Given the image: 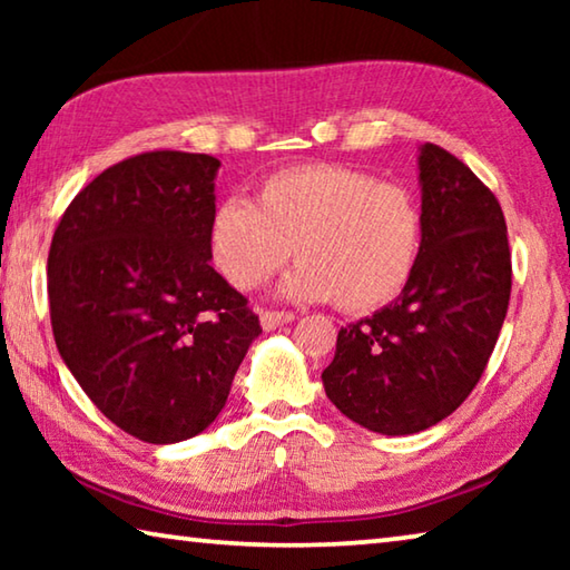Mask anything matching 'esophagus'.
Wrapping results in <instances>:
<instances>
[{
    "label": "esophagus",
    "instance_id": "esophagus-1",
    "mask_svg": "<svg viewBox=\"0 0 570 570\" xmlns=\"http://www.w3.org/2000/svg\"><path fill=\"white\" fill-rule=\"evenodd\" d=\"M288 322H294V312H278V308H266V312H262L264 330H276V326Z\"/></svg>",
    "mask_w": 570,
    "mask_h": 570
}]
</instances>
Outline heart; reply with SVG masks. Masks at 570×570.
I'll return each instance as SVG.
<instances>
[{
  "instance_id": "heart-1",
  "label": "heart",
  "mask_w": 570,
  "mask_h": 570,
  "mask_svg": "<svg viewBox=\"0 0 570 570\" xmlns=\"http://www.w3.org/2000/svg\"><path fill=\"white\" fill-rule=\"evenodd\" d=\"M218 272L240 292L264 286L288 256L298 258L284 292L332 302L350 314L374 312L407 288L422 250V214L400 183L342 163L276 170L256 204L226 198L208 226Z\"/></svg>"
}]
</instances>
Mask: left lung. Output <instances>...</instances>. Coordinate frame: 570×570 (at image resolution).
Returning a JSON list of instances; mask_svg holds the SVG:
<instances>
[{
	"label": "left lung",
	"mask_w": 570,
	"mask_h": 570,
	"mask_svg": "<svg viewBox=\"0 0 570 570\" xmlns=\"http://www.w3.org/2000/svg\"><path fill=\"white\" fill-rule=\"evenodd\" d=\"M422 250L397 302L342 326L326 397L362 428L412 435L475 390L505 322L513 266L495 193L435 142L420 148Z\"/></svg>",
	"instance_id": "left-lung-1"
}]
</instances>
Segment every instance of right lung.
I'll return each instance as SVG.
<instances>
[{
    "label": "right lung",
    "instance_id": "obj_1",
    "mask_svg": "<svg viewBox=\"0 0 570 570\" xmlns=\"http://www.w3.org/2000/svg\"><path fill=\"white\" fill-rule=\"evenodd\" d=\"M220 163L150 150L88 183L47 258L55 344L105 417L150 445L218 417L248 344V298L210 266Z\"/></svg>",
    "mask_w": 570,
    "mask_h": 570
}]
</instances>
